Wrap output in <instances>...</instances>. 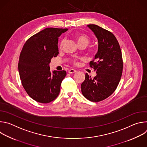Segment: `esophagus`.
<instances>
[{"label":"esophagus","instance_id":"34e87169","mask_svg":"<svg viewBox=\"0 0 147 147\" xmlns=\"http://www.w3.org/2000/svg\"><path fill=\"white\" fill-rule=\"evenodd\" d=\"M76 72H77V71H76V70H74V69H70V70H69L68 71V73H70V74L74 73H76Z\"/></svg>","mask_w":147,"mask_h":147}]
</instances>
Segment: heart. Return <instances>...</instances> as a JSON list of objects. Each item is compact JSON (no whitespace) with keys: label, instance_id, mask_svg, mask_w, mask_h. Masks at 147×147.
<instances>
[{"label":"heart","instance_id":"b5f03b06","mask_svg":"<svg viewBox=\"0 0 147 147\" xmlns=\"http://www.w3.org/2000/svg\"><path fill=\"white\" fill-rule=\"evenodd\" d=\"M73 36L76 40L78 45H85L86 46L90 42V36L82 32H76L73 35ZM63 45V40H61L59 44V48L61 49ZM73 63L74 64H77L78 61L77 60H74Z\"/></svg>","mask_w":147,"mask_h":147}]
</instances>
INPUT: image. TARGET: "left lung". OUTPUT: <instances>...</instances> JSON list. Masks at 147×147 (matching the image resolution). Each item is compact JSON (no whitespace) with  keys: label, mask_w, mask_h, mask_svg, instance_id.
Here are the masks:
<instances>
[{"label":"left lung","mask_w":147,"mask_h":147,"mask_svg":"<svg viewBox=\"0 0 147 147\" xmlns=\"http://www.w3.org/2000/svg\"><path fill=\"white\" fill-rule=\"evenodd\" d=\"M88 27L98 40V50L90 66L96 73L93 78L86 74L81 84V92L90 101L105 99L116 90L123 71V59L120 47L115 36L110 31L95 24Z\"/></svg>","instance_id":"8db88e82"}]
</instances>
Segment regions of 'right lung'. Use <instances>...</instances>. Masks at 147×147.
<instances>
[{
    "mask_svg": "<svg viewBox=\"0 0 147 147\" xmlns=\"http://www.w3.org/2000/svg\"><path fill=\"white\" fill-rule=\"evenodd\" d=\"M67 28H47L31 36L24 44L18 60L22 84L28 95L36 102L48 103L59 94L66 71H50L51 60L59 53V37Z\"/></svg>",
    "mask_w": 147,
    "mask_h": 147,
    "instance_id": "add662e5",
    "label": "right lung"
}]
</instances>
